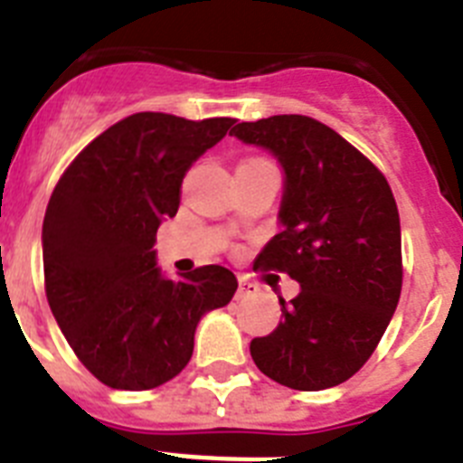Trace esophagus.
<instances>
[{"label":"esophagus","instance_id":"1","mask_svg":"<svg viewBox=\"0 0 463 463\" xmlns=\"http://www.w3.org/2000/svg\"><path fill=\"white\" fill-rule=\"evenodd\" d=\"M257 292H260V288H257L255 282L241 280L239 282V292H236V297H239V298H248V297H255Z\"/></svg>","mask_w":463,"mask_h":463}]
</instances>
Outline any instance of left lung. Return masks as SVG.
Listing matches in <instances>:
<instances>
[{"label":"left lung","mask_w":463,"mask_h":463,"mask_svg":"<svg viewBox=\"0 0 463 463\" xmlns=\"http://www.w3.org/2000/svg\"><path fill=\"white\" fill-rule=\"evenodd\" d=\"M234 134L282 166L280 234L257 257L301 292L280 298L282 320L252 338L257 369L301 392L353 378L401 297V222L384 175L331 127L306 116L239 122Z\"/></svg>","instance_id":"1"}]
</instances>
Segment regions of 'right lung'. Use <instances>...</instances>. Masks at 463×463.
I'll return each instance as SVG.
<instances>
[{
  "label": "right lung",
  "mask_w": 463,
  "mask_h": 463,
  "mask_svg": "<svg viewBox=\"0 0 463 463\" xmlns=\"http://www.w3.org/2000/svg\"><path fill=\"white\" fill-rule=\"evenodd\" d=\"M234 122L134 113L80 150L52 190L41 232L48 304L76 357L113 390L175 378L199 320L239 288L218 264L171 280L153 248L190 166Z\"/></svg>",
  "instance_id": "right-lung-1"
}]
</instances>
